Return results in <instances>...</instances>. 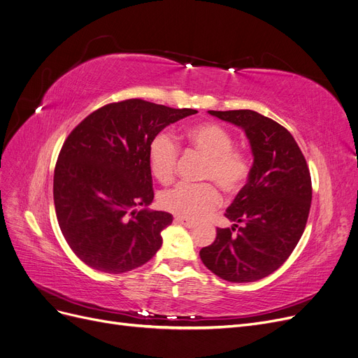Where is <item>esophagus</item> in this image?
Here are the masks:
<instances>
[{"label": "esophagus", "instance_id": "34e87169", "mask_svg": "<svg viewBox=\"0 0 358 358\" xmlns=\"http://www.w3.org/2000/svg\"><path fill=\"white\" fill-rule=\"evenodd\" d=\"M175 222L179 223V224H183L185 227H194V224H195L192 220H189V219H187V217H182V216L175 217Z\"/></svg>", "mask_w": 358, "mask_h": 358}]
</instances>
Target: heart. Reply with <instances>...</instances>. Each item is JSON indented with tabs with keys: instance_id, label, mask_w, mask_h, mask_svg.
<instances>
[{
	"instance_id": "1",
	"label": "heart",
	"mask_w": 358,
	"mask_h": 358,
	"mask_svg": "<svg viewBox=\"0 0 358 358\" xmlns=\"http://www.w3.org/2000/svg\"><path fill=\"white\" fill-rule=\"evenodd\" d=\"M188 144L207 157L203 179L216 182L227 194L239 192L250 176V160L234 148L232 135L216 123H198L185 134ZM179 157L176 142L169 134L155 135L148 145V166L152 176L163 183L175 176ZM162 206L182 217L199 219L220 204V194L213 183H178L160 195Z\"/></svg>"
}]
</instances>
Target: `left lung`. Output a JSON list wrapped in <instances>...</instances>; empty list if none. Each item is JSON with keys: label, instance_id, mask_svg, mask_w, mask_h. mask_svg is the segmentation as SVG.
I'll use <instances>...</instances> for the list:
<instances>
[{"label": "left lung", "instance_id": "8db88e82", "mask_svg": "<svg viewBox=\"0 0 358 358\" xmlns=\"http://www.w3.org/2000/svg\"><path fill=\"white\" fill-rule=\"evenodd\" d=\"M208 113L245 132L254 162L247 185L224 214L234 226L217 229L216 239L199 257L227 282H255L287 262L304 232L311 204L310 170L294 136L275 120L252 110Z\"/></svg>", "mask_w": 358, "mask_h": 358}]
</instances>
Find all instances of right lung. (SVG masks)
<instances>
[{
  "label": "right lung",
  "instance_id": "obj_1",
  "mask_svg": "<svg viewBox=\"0 0 358 358\" xmlns=\"http://www.w3.org/2000/svg\"><path fill=\"white\" fill-rule=\"evenodd\" d=\"M195 113L126 99L98 108L67 136L54 170V206L64 239L85 264L119 275L160 250L173 216L147 208L154 199L148 145Z\"/></svg>",
  "mask_w": 358,
  "mask_h": 358
}]
</instances>
